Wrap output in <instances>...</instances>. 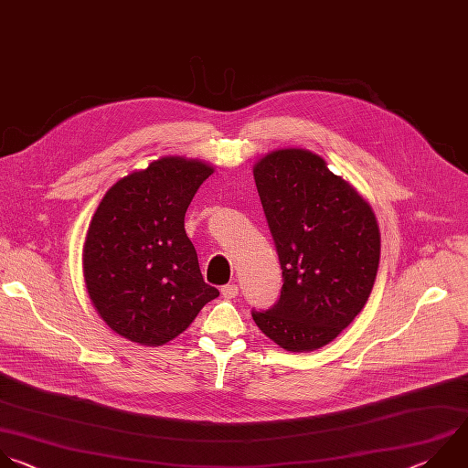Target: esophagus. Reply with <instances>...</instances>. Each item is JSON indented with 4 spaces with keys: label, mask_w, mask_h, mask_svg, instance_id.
<instances>
[{
    "label": "esophagus",
    "mask_w": 468,
    "mask_h": 468,
    "mask_svg": "<svg viewBox=\"0 0 468 468\" xmlns=\"http://www.w3.org/2000/svg\"><path fill=\"white\" fill-rule=\"evenodd\" d=\"M220 292H222V295H224L226 299H233V297L239 293V286H237L235 282H229V284H224V286L220 288Z\"/></svg>",
    "instance_id": "34e87169"
}]
</instances>
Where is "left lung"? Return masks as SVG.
Segmentation results:
<instances>
[{
    "label": "left lung",
    "instance_id": "8db88e82",
    "mask_svg": "<svg viewBox=\"0 0 468 468\" xmlns=\"http://www.w3.org/2000/svg\"><path fill=\"white\" fill-rule=\"evenodd\" d=\"M253 176L282 286L271 308L251 310V316L286 351L320 349L367 303L380 261L377 218L369 204L308 150H275L253 167Z\"/></svg>",
    "mask_w": 468,
    "mask_h": 468
}]
</instances>
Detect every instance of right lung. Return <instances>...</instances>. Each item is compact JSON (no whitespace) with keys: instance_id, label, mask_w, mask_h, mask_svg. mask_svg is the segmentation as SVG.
I'll use <instances>...</instances> for the list:
<instances>
[{"instance_id":"right-lung-1","label":"right lung","mask_w":468,"mask_h":468,"mask_svg":"<svg viewBox=\"0 0 468 468\" xmlns=\"http://www.w3.org/2000/svg\"><path fill=\"white\" fill-rule=\"evenodd\" d=\"M211 175L202 162L162 158L119 180L99 204L84 242V279L97 313L122 338L164 346L218 297L184 228Z\"/></svg>"}]
</instances>
